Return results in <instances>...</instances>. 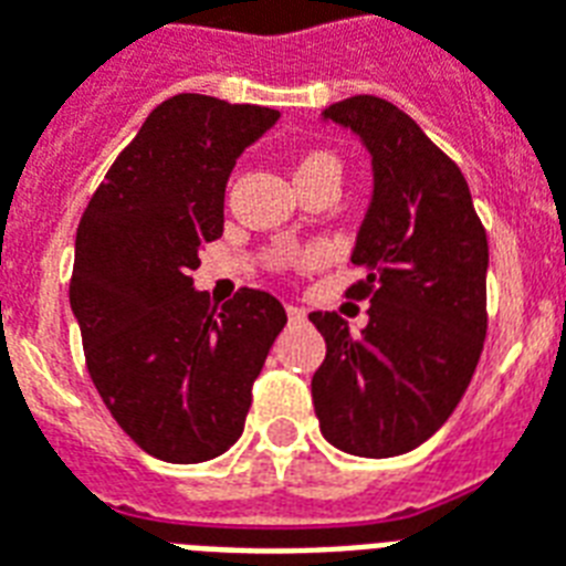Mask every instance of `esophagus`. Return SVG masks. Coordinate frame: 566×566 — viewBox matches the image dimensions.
Listing matches in <instances>:
<instances>
[{
    "label": "esophagus",
    "instance_id": "obj_1",
    "mask_svg": "<svg viewBox=\"0 0 566 566\" xmlns=\"http://www.w3.org/2000/svg\"><path fill=\"white\" fill-rule=\"evenodd\" d=\"M286 315H289V322H304V318H306V310H304V306L289 304V306H286Z\"/></svg>",
    "mask_w": 566,
    "mask_h": 566
}]
</instances>
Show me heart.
I'll return each instance as SVG.
<instances>
[{
	"instance_id": "b5f03b06",
	"label": "heart",
	"mask_w": 566,
	"mask_h": 566,
	"mask_svg": "<svg viewBox=\"0 0 566 566\" xmlns=\"http://www.w3.org/2000/svg\"><path fill=\"white\" fill-rule=\"evenodd\" d=\"M304 165H333V168H339V165H336V159H333V156H327V153H313V156H310ZM304 165H301V168H304Z\"/></svg>"
}]
</instances>
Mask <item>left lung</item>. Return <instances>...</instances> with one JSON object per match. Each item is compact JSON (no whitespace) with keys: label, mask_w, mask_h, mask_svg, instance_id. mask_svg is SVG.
I'll return each instance as SVG.
<instances>
[{"label":"left lung","mask_w":566,"mask_h":566,"mask_svg":"<svg viewBox=\"0 0 566 566\" xmlns=\"http://www.w3.org/2000/svg\"><path fill=\"white\" fill-rule=\"evenodd\" d=\"M371 159V197L352 262L369 297L360 333L310 313L327 343L313 375L324 440L357 458H396L440 431L470 387L488 333V233L467 179L380 96L327 105Z\"/></svg>","instance_id":"8db88e82"}]
</instances>
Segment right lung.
I'll use <instances>...</instances> for the list:
<instances>
[{
	"mask_svg": "<svg viewBox=\"0 0 566 566\" xmlns=\"http://www.w3.org/2000/svg\"><path fill=\"white\" fill-rule=\"evenodd\" d=\"M280 112L177 94L156 105L76 230L70 310L96 392L147 454L212 461L244 431L251 387L286 324L277 297L239 289L212 310L191 271L223 233V191Z\"/></svg>",
	"mask_w": 566,
	"mask_h": 566,
	"instance_id": "obj_1",
	"label": "right lung"
}]
</instances>
